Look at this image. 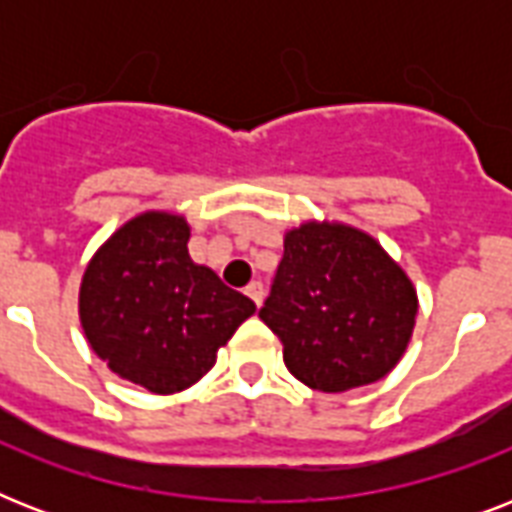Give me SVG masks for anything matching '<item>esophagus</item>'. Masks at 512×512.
<instances>
[{"label": "esophagus", "mask_w": 512, "mask_h": 512, "mask_svg": "<svg viewBox=\"0 0 512 512\" xmlns=\"http://www.w3.org/2000/svg\"><path fill=\"white\" fill-rule=\"evenodd\" d=\"M244 292H247V297H249V300H252V303L257 305V308H260V305H263L265 289H263V284H260V281H252V284H249V287L244 289Z\"/></svg>", "instance_id": "esophagus-1"}]
</instances>
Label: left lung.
I'll list each match as a JSON object with an SVG mask.
<instances>
[{
  "mask_svg": "<svg viewBox=\"0 0 512 512\" xmlns=\"http://www.w3.org/2000/svg\"><path fill=\"white\" fill-rule=\"evenodd\" d=\"M260 319L284 345V364L324 393L382 380L401 361L417 319L404 268L345 223H303L284 236V257Z\"/></svg>",
  "mask_w": 512,
  "mask_h": 512,
  "instance_id": "obj_1",
  "label": "left lung"
}]
</instances>
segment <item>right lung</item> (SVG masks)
<instances>
[{
	"label": "right lung",
	"instance_id": "add662e5",
	"mask_svg": "<svg viewBox=\"0 0 512 512\" xmlns=\"http://www.w3.org/2000/svg\"><path fill=\"white\" fill-rule=\"evenodd\" d=\"M191 228L175 212L132 217L92 255L79 287V321L108 369L151 393L191 388L217 350L255 313L188 255Z\"/></svg>",
	"mask_w": 512,
	"mask_h": 512
}]
</instances>
